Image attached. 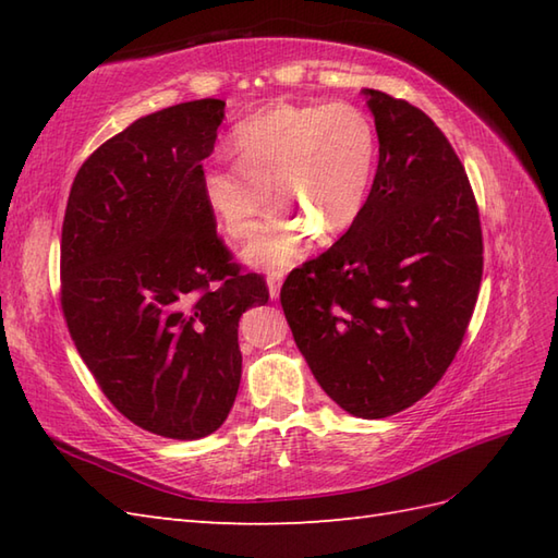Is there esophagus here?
Segmentation results:
<instances>
[{
    "instance_id": "obj_1",
    "label": "esophagus",
    "mask_w": 558,
    "mask_h": 558,
    "mask_svg": "<svg viewBox=\"0 0 558 558\" xmlns=\"http://www.w3.org/2000/svg\"><path fill=\"white\" fill-rule=\"evenodd\" d=\"M266 280H268V292H270V298H272V300H278L280 286H282V280H286V272H282V270H270Z\"/></svg>"
}]
</instances>
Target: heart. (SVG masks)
<instances>
[{
    "instance_id": "obj_1",
    "label": "heart",
    "mask_w": 558,
    "mask_h": 558,
    "mask_svg": "<svg viewBox=\"0 0 558 558\" xmlns=\"http://www.w3.org/2000/svg\"><path fill=\"white\" fill-rule=\"evenodd\" d=\"M232 146L240 160L210 162L201 177L222 232L232 240L252 236L270 204V186L282 208L246 246L248 264L288 266L306 232L336 240L360 218L376 132L354 105H272L234 126Z\"/></svg>"
}]
</instances>
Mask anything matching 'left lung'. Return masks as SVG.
Masks as SVG:
<instances>
[{
  "label": "left lung",
  "instance_id": "8db88e82",
  "mask_svg": "<svg viewBox=\"0 0 558 558\" xmlns=\"http://www.w3.org/2000/svg\"><path fill=\"white\" fill-rule=\"evenodd\" d=\"M378 168L360 218L282 282L280 304L318 386L362 420L414 405L465 338L482 282L470 180L441 129L364 88Z\"/></svg>",
  "mask_w": 558,
  "mask_h": 558
}]
</instances>
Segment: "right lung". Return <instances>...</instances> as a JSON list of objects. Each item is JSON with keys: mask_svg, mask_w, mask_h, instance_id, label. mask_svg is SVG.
Listing matches in <instances>:
<instances>
[{"mask_svg": "<svg viewBox=\"0 0 558 558\" xmlns=\"http://www.w3.org/2000/svg\"><path fill=\"white\" fill-rule=\"evenodd\" d=\"M225 100L141 117L93 153L62 225V312L100 390L129 422L204 438L242 378L240 316L268 302L216 232L201 192Z\"/></svg>", "mask_w": 558, "mask_h": 558, "instance_id": "right-lung-1", "label": "right lung"}]
</instances>
